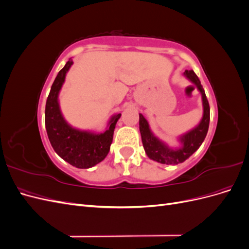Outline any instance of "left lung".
I'll list each match as a JSON object with an SVG mask.
<instances>
[{"label":"left lung","instance_id":"8db88e82","mask_svg":"<svg viewBox=\"0 0 249 249\" xmlns=\"http://www.w3.org/2000/svg\"><path fill=\"white\" fill-rule=\"evenodd\" d=\"M184 76L196 86L201 94L203 114L199 124L178 137L180 146L172 148L164 141L160 140L152 132L147 120L141 113L139 114V130L141 134L142 144L149 159L161 164H178L192 156L201 145L209 130L210 124V106L207 96L198 77L193 71H185Z\"/></svg>","mask_w":249,"mask_h":249}]
</instances>
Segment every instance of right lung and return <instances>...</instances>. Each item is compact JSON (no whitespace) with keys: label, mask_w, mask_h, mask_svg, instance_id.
Returning a JSON list of instances; mask_svg holds the SVG:
<instances>
[{"label":"right lung","mask_w":249,"mask_h":249,"mask_svg":"<svg viewBox=\"0 0 249 249\" xmlns=\"http://www.w3.org/2000/svg\"><path fill=\"white\" fill-rule=\"evenodd\" d=\"M72 64L70 58L51 87L46 104V129L51 144L59 157L77 168H90L107 157L115 125L122 114L111 116L107 130L103 133L76 129L66 122L60 109L59 93Z\"/></svg>","instance_id":"right-lung-1"}]
</instances>
